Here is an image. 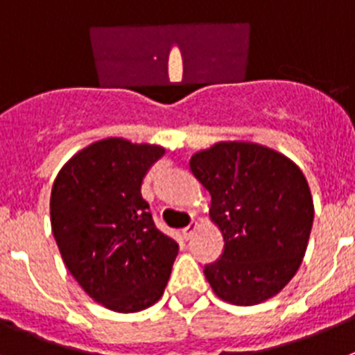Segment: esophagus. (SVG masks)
Listing matches in <instances>:
<instances>
[{"instance_id":"obj_1","label":"esophagus","mask_w":355,"mask_h":355,"mask_svg":"<svg viewBox=\"0 0 355 355\" xmlns=\"http://www.w3.org/2000/svg\"><path fill=\"white\" fill-rule=\"evenodd\" d=\"M196 229H197V222H196V220L190 222V225H187V227L183 229L184 240H190V238H192V234L196 233Z\"/></svg>"}]
</instances>
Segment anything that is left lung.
Wrapping results in <instances>:
<instances>
[{
  "label": "left lung",
  "mask_w": 355,
  "mask_h": 355,
  "mask_svg": "<svg viewBox=\"0 0 355 355\" xmlns=\"http://www.w3.org/2000/svg\"><path fill=\"white\" fill-rule=\"evenodd\" d=\"M211 196L209 218L224 238L205 266L209 286L236 306L265 302L291 281L311 234L309 184L290 158L252 142H218L190 158Z\"/></svg>",
  "instance_id": "left-lung-1"
}]
</instances>
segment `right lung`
I'll use <instances>...</instances> for the list:
<instances>
[{
  "mask_svg": "<svg viewBox=\"0 0 355 355\" xmlns=\"http://www.w3.org/2000/svg\"><path fill=\"white\" fill-rule=\"evenodd\" d=\"M165 149L124 139L90 144L51 190V229L67 270L89 297L117 313L158 302L180 245L155 225L142 181Z\"/></svg>",
  "mask_w": 355,
  "mask_h": 355,
  "instance_id": "add662e5",
  "label": "right lung"
}]
</instances>
